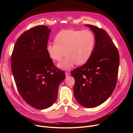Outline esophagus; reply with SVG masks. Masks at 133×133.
<instances>
[{
  "label": "esophagus",
  "instance_id": "1",
  "mask_svg": "<svg viewBox=\"0 0 133 133\" xmlns=\"http://www.w3.org/2000/svg\"><path fill=\"white\" fill-rule=\"evenodd\" d=\"M65 75H66V76H69L70 75V73L68 71L65 72Z\"/></svg>",
  "mask_w": 133,
  "mask_h": 133
}]
</instances>
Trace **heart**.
Segmentation results:
<instances>
[{
    "instance_id": "1",
    "label": "heart",
    "mask_w": 133,
    "mask_h": 133,
    "mask_svg": "<svg viewBox=\"0 0 133 133\" xmlns=\"http://www.w3.org/2000/svg\"><path fill=\"white\" fill-rule=\"evenodd\" d=\"M56 43H48L46 50L50 58L59 61L65 57L57 66L62 70H69L75 64L83 65L89 59L95 45V36L89 30H62L55 38Z\"/></svg>"
}]
</instances>
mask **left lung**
I'll use <instances>...</instances> for the list:
<instances>
[{"mask_svg": "<svg viewBox=\"0 0 133 133\" xmlns=\"http://www.w3.org/2000/svg\"><path fill=\"white\" fill-rule=\"evenodd\" d=\"M89 27L95 36V45L85 64L71 72L75 78L74 96L85 108L96 107L108 99L114 90L119 66V54L111 38L103 29Z\"/></svg>", "mask_w": 133, "mask_h": 133, "instance_id": "8db88e82", "label": "left lung"}]
</instances>
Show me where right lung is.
<instances>
[{
	"label": "right lung",
	"instance_id": "right-lung-1",
	"mask_svg": "<svg viewBox=\"0 0 133 133\" xmlns=\"http://www.w3.org/2000/svg\"><path fill=\"white\" fill-rule=\"evenodd\" d=\"M51 30L35 26L17 39L11 56V69L22 97L37 109L51 107L57 98L58 87L66 77L55 68L46 47Z\"/></svg>",
	"mask_w": 133,
	"mask_h": 133
}]
</instances>
